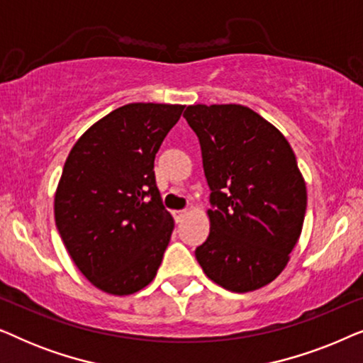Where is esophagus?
Listing matches in <instances>:
<instances>
[{
  "label": "esophagus",
  "instance_id": "34e87169",
  "mask_svg": "<svg viewBox=\"0 0 363 363\" xmlns=\"http://www.w3.org/2000/svg\"><path fill=\"white\" fill-rule=\"evenodd\" d=\"M186 216V210H180V211H173V218H175L177 223L183 221V218Z\"/></svg>",
  "mask_w": 363,
  "mask_h": 363
}]
</instances>
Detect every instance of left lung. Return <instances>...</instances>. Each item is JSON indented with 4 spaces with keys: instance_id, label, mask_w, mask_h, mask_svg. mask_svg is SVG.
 Returning <instances> with one entry per match:
<instances>
[{
    "instance_id": "obj_1",
    "label": "left lung",
    "mask_w": 363,
    "mask_h": 363,
    "mask_svg": "<svg viewBox=\"0 0 363 363\" xmlns=\"http://www.w3.org/2000/svg\"><path fill=\"white\" fill-rule=\"evenodd\" d=\"M183 117L201 145L210 235L195 256L218 286L250 292L289 262L304 225L307 190L286 137L240 104H196Z\"/></svg>"
}]
</instances>
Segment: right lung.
<instances>
[{
  "label": "right lung",
  "mask_w": 363,
  "mask_h": 363,
  "mask_svg": "<svg viewBox=\"0 0 363 363\" xmlns=\"http://www.w3.org/2000/svg\"><path fill=\"white\" fill-rule=\"evenodd\" d=\"M178 104H127L74 143L54 196V218L79 271L97 289L128 296L150 284L173 231L153 162L180 118Z\"/></svg>",
  "instance_id": "right-lung-1"
}]
</instances>
